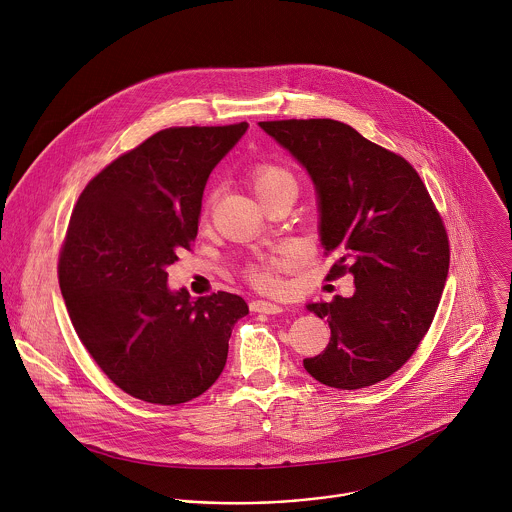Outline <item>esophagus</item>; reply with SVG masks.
Returning a JSON list of instances; mask_svg holds the SVG:
<instances>
[{"instance_id": "1", "label": "esophagus", "mask_w": 512, "mask_h": 512, "mask_svg": "<svg viewBox=\"0 0 512 512\" xmlns=\"http://www.w3.org/2000/svg\"><path fill=\"white\" fill-rule=\"evenodd\" d=\"M249 310L259 312V314H281L284 308L275 302H267V300H251Z\"/></svg>"}]
</instances>
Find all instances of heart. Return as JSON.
<instances>
[{"label": "heart", "mask_w": 512, "mask_h": 512, "mask_svg": "<svg viewBox=\"0 0 512 512\" xmlns=\"http://www.w3.org/2000/svg\"><path fill=\"white\" fill-rule=\"evenodd\" d=\"M251 186L257 194V198H265L277 190L283 188H296L294 176L283 165L277 163H261L251 171ZM212 200L206 202V210ZM290 255H279V257H269L257 263H251L245 271L247 279L259 288H275L279 284V271L290 265Z\"/></svg>", "instance_id": "obj_1"}]
</instances>
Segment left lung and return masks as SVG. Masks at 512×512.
<instances>
[{
    "label": "left lung",
    "instance_id": "obj_1",
    "mask_svg": "<svg viewBox=\"0 0 512 512\" xmlns=\"http://www.w3.org/2000/svg\"><path fill=\"white\" fill-rule=\"evenodd\" d=\"M259 125L310 172L320 198L328 279L353 277L349 298L308 304L332 338L304 359L322 385L353 391L385 381L424 340L450 269V239L420 174L397 153L334 119Z\"/></svg>",
    "mask_w": 512,
    "mask_h": 512
}]
</instances>
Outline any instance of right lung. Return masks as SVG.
Returning a JSON list of instances; mask_svg holds the SVG:
<instances>
[{"label":"right lung","instance_id":"1","mask_svg":"<svg viewBox=\"0 0 512 512\" xmlns=\"http://www.w3.org/2000/svg\"><path fill=\"white\" fill-rule=\"evenodd\" d=\"M247 123L169 127L119 155L82 190L58 253L72 326L123 393L182 404L222 375L245 300L171 292L169 265L192 251L212 169Z\"/></svg>","mask_w":512,"mask_h":512}]
</instances>
